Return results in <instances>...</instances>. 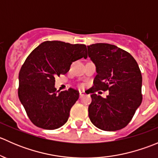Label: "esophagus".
<instances>
[{
    "label": "esophagus",
    "instance_id": "esophagus-1",
    "mask_svg": "<svg viewBox=\"0 0 158 158\" xmlns=\"http://www.w3.org/2000/svg\"><path fill=\"white\" fill-rule=\"evenodd\" d=\"M79 97H80V98H81V97H82V96H83V95H85V92H83V91H81V90H79Z\"/></svg>",
    "mask_w": 158,
    "mask_h": 158
}]
</instances>
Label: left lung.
<instances>
[{"instance_id":"left-lung-1","label":"left lung","mask_w":158,"mask_h":158,"mask_svg":"<svg viewBox=\"0 0 158 158\" xmlns=\"http://www.w3.org/2000/svg\"><path fill=\"white\" fill-rule=\"evenodd\" d=\"M88 53L97 72L90 92L89 118L102 130H120L128 125L142 102L139 66L129 52L111 44H92ZM98 90H109V95L102 98L95 93Z\"/></svg>"}]
</instances>
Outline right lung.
Returning <instances> with one entry per match:
<instances>
[{"instance_id":"right-lung-1","label":"right lung","mask_w":158,"mask_h":158,"mask_svg":"<svg viewBox=\"0 0 158 158\" xmlns=\"http://www.w3.org/2000/svg\"><path fill=\"white\" fill-rule=\"evenodd\" d=\"M84 44L46 41L30 52L19 73L18 97L32 123L53 130L63 126L79 98L76 89L57 92L55 77L65 75L72 63L87 58Z\"/></svg>"}]
</instances>
